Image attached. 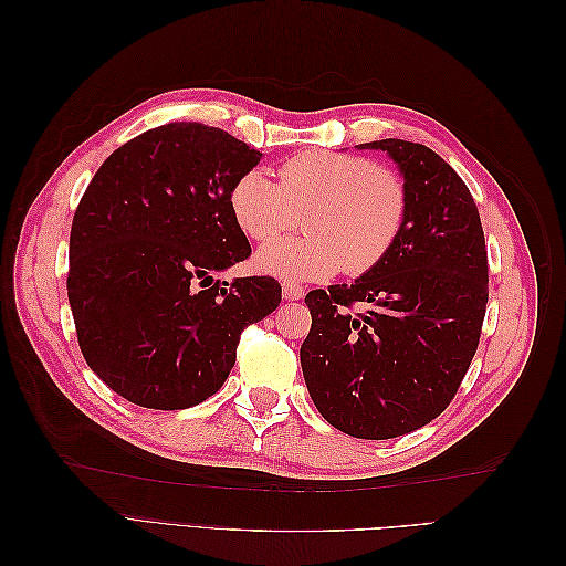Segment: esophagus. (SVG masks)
Segmentation results:
<instances>
[{
    "mask_svg": "<svg viewBox=\"0 0 566 566\" xmlns=\"http://www.w3.org/2000/svg\"><path fill=\"white\" fill-rule=\"evenodd\" d=\"M304 293H306V290H304L300 283H295V281H285V283H283V297H285L287 302L302 300Z\"/></svg>",
    "mask_w": 566,
    "mask_h": 566,
    "instance_id": "obj_1",
    "label": "esophagus"
}]
</instances>
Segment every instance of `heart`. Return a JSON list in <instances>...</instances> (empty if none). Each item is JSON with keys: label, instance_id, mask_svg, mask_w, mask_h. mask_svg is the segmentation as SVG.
I'll return each instance as SVG.
<instances>
[{"label": "heart", "instance_id": "1", "mask_svg": "<svg viewBox=\"0 0 566 566\" xmlns=\"http://www.w3.org/2000/svg\"><path fill=\"white\" fill-rule=\"evenodd\" d=\"M231 214L250 241L270 243L296 226L300 239L266 245L256 269L290 281H323L380 266L406 229L410 196L403 177L354 153L304 150L279 169V184L260 169L235 179Z\"/></svg>", "mask_w": 566, "mask_h": 566}]
</instances>
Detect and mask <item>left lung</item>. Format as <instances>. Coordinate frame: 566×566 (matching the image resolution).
Here are the masks:
<instances>
[{"mask_svg":"<svg viewBox=\"0 0 566 566\" xmlns=\"http://www.w3.org/2000/svg\"><path fill=\"white\" fill-rule=\"evenodd\" d=\"M387 150L408 186L406 229L387 260L354 283L304 297L300 349L318 413L358 439H391L441 416L472 364L489 302V256L474 198L432 148Z\"/></svg>","mask_w":566,"mask_h":566,"instance_id":"1","label":"left lung"}]
</instances>
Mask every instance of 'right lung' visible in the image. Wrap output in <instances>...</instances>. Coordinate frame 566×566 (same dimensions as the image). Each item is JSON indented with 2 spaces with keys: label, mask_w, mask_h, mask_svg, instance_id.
Here are the masks:
<instances>
[{
  "label": "right lung",
  "mask_w": 566,
  "mask_h": 566,
  "mask_svg": "<svg viewBox=\"0 0 566 566\" xmlns=\"http://www.w3.org/2000/svg\"><path fill=\"white\" fill-rule=\"evenodd\" d=\"M260 158L219 127L169 123L111 153L84 191L67 300L84 361L127 401L181 410L212 397L241 333L281 304L271 276L214 279L252 252L229 196Z\"/></svg>",
  "instance_id": "obj_1"
}]
</instances>
